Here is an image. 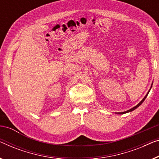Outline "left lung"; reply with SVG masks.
<instances>
[{
	"instance_id": "8db88e82",
	"label": "left lung",
	"mask_w": 159,
	"mask_h": 159,
	"mask_svg": "<svg viewBox=\"0 0 159 159\" xmlns=\"http://www.w3.org/2000/svg\"><path fill=\"white\" fill-rule=\"evenodd\" d=\"M152 84H153V83H152ZM152 84H151V87H152ZM151 89H149V91L148 92V93H147V94H146V95L144 97V98H143V100H142L141 101V102H140L139 103V104H138V105H136V106L133 107V108H131V109H130V110H127V111H125V112H118V114H125V113H127V112H131V111H133V110H135V109H136V108H137V107H139L140 106V105H141L142 104V103H143V101L145 100V99H146V97H147V96H148V94L149 93V92H150V90H151Z\"/></svg>"
}]
</instances>
